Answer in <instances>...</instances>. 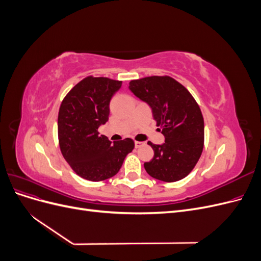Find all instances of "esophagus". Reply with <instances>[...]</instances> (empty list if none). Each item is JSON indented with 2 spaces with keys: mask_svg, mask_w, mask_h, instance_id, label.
<instances>
[{
  "mask_svg": "<svg viewBox=\"0 0 261 261\" xmlns=\"http://www.w3.org/2000/svg\"><path fill=\"white\" fill-rule=\"evenodd\" d=\"M143 145H144L143 141H135V147L136 148H140Z\"/></svg>",
  "mask_w": 261,
  "mask_h": 261,
  "instance_id": "esophagus-1",
  "label": "esophagus"
}]
</instances>
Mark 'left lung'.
Here are the masks:
<instances>
[{
  "label": "left lung",
  "instance_id": "8db88e82",
  "mask_svg": "<svg viewBox=\"0 0 261 261\" xmlns=\"http://www.w3.org/2000/svg\"><path fill=\"white\" fill-rule=\"evenodd\" d=\"M129 90L151 108L164 135L162 145L151 146L154 155L144 167L150 176L176 181L187 176L203 149L204 126L199 106L183 85L169 76H150L132 81Z\"/></svg>",
  "mask_w": 261,
  "mask_h": 261
}]
</instances>
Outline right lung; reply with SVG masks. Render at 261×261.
I'll use <instances>...</instances> for the list:
<instances>
[{
    "mask_svg": "<svg viewBox=\"0 0 261 261\" xmlns=\"http://www.w3.org/2000/svg\"><path fill=\"white\" fill-rule=\"evenodd\" d=\"M122 82L107 77H86L62 101L58 132L61 152L77 175L105 180L120 171L135 144L130 138L110 141L98 128L109 120L110 101Z\"/></svg>",
    "mask_w": 261,
    "mask_h": 261,
    "instance_id": "obj_1",
    "label": "right lung"
}]
</instances>
